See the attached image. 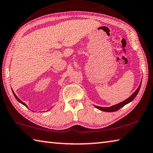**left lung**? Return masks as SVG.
I'll use <instances>...</instances> for the list:
<instances>
[{"label": "left lung", "mask_w": 153, "mask_h": 153, "mask_svg": "<svg viewBox=\"0 0 153 153\" xmlns=\"http://www.w3.org/2000/svg\"><path fill=\"white\" fill-rule=\"evenodd\" d=\"M140 86H141V82H140V85H139V87H138V89L136 90V91L130 97H128V99H126V100H124V101H122V102H121V103H117V104H116V105H113V106L108 107V108H103V107H100V106H96V105H95V107L96 108H97L98 109H100V110L103 111L113 112V111H117L118 109H120V108H122L123 106H124L125 105H126V104L131 102V101H132L134 100V99L136 97V96L137 95L139 91V90H140Z\"/></svg>", "instance_id": "left-lung-1"}]
</instances>
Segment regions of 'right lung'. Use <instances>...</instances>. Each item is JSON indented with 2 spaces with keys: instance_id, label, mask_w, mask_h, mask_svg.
I'll use <instances>...</instances> for the list:
<instances>
[{
  "instance_id": "1",
  "label": "right lung",
  "mask_w": 153,
  "mask_h": 153,
  "mask_svg": "<svg viewBox=\"0 0 153 153\" xmlns=\"http://www.w3.org/2000/svg\"><path fill=\"white\" fill-rule=\"evenodd\" d=\"M12 91H13V95H14V96H15V97L16 99H17V101H19V103H22V104H23V105H25V106H26V107H27V105H26V104H25V103H23L22 101H21V100H19V98L17 97V96L15 95V93H14V91H13V90H12Z\"/></svg>"
}]
</instances>
